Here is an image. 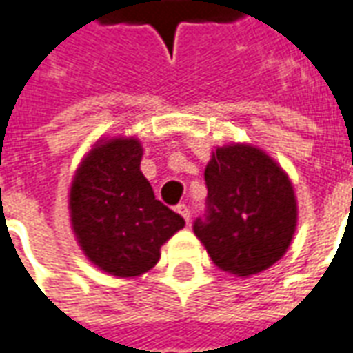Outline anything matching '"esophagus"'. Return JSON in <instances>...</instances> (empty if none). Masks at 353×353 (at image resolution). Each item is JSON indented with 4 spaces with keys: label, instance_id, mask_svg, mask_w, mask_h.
I'll use <instances>...</instances> for the list:
<instances>
[{
    "label": "esophagus",
    "instance_id": "esophagus-1",
    "mask_svg": "<svg viewBox=\"0 0 353 353\" xmlns=\"http://www.w3.org/2000/svg\"><path fill=\"white\" fill-rule=\"evenodd\" d=\"M176 212L179 215H181V217H183L185 221L189 223V217H191V212H189V208L185 206V204H179V206L176 208Z\"/></svg>",
    "mask_w": 353,
    "mask_h": 353
}]
</instances>
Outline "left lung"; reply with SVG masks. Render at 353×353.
Returning a JSON list of instances; mask_svg holds the SVG:
<instances>
[{"instance_id":"1","label":"left lung","mask_w":353,"mask_h":353,"mask_svg":"<svg viewBox=\"0 0 353 353\" xmlns=\"http://www.w3.org/2000/svg\"><path fill=\"white\" fill-rule=\"evenodd\" d=\"M208 212L194 234L217 268L250 278L285 255L296 229L293 183L252 143L215 147L204 170Z\"/></svg>"}]
</instances>
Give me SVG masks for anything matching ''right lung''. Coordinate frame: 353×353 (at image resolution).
I'll list each match as a JSON object with an SVG mask.
<instances>
[{
    "label": "right lung",
    "instance_id": "1",
    "mask_svg": "<svg viewBox=\"0 0 353 353\" xmlns=\"http://www.w3.org/2000/svg\"><path fill=\"white\" fill-rule=\"evenodd\" d=\"M138 138H101L85 154L70 187V219L87 259L117 278L149 272L161 248L185 227L154 199L139 164Z\"/></svg>",
    "mask_w": 353,
    "mask_h": 353
}]
</instances>
